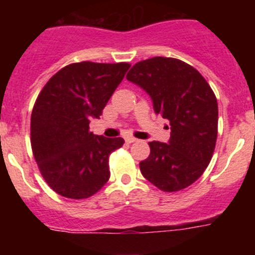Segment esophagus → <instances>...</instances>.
I'll use <instances>...</instances> for the list:
<instances>
[{"mask_svg":"<svg viewBox=\"0 0 255 255\" xmlns=\"http://www.w3.org/2000/svg\"><path fill=\"white\" fill-rule=\"evenodd\" d=\"M136 140H138V139L132 138V136H126V138H125V141H126V143H129V144L135 143V141H136Z\"/></svg>","mask_w":255,"mask_h":255,"instance_id":"1","label":"esophagus"}]
</instances>
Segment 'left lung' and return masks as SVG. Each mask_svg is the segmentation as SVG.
<instances>
[{
    "label": "left lung",
    "mask_w": 255,
    "mask_h": 255,
    "mask_svg": "<svg viewBox=\"0 0 255 255\" xmlns=\"http://www.w3.org/2000/svg\"><path fill=\"white\" fill-rule=\"evenodd\" d=\"M126 79L152 98L155 114L168 120V143L150 141L139 163L143 176L167 193L197 181L211 162L217 140L216 96L197 69L177 58L153 57L135 64Z\"/></svg>",
    "instance_id": "obj_1"
}]
</instances>
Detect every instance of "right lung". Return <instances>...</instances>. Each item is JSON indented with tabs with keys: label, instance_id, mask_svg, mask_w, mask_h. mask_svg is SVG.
I'll return each mask as SVG.
<instances>
[{
	"label": "right lung",
	"instance_id": "add662e5",
	"mask_svg": "<svg viewBox=\"0 0 255 255\" xmlns=\"http://www.w3.org/2000/svg\"><path fill=\"white\" fill-rule=\"evenodd\" d=\"M129 67L126 62L70 64L40 91L30 119L31 149L57 194L85 199L110 179L108 157L125 141L94 135L89 123L100 119Z\"/></svg>",
	"mask_w": 255,
	"mask_h": 255
}]
</instances>
